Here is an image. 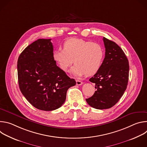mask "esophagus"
Instances as JSON below:
<instances>
[{
    "label": "esophagus",
    "mask_w": 147,
    "mask_h": 147,
    "mask_svg": "<svg viewBox=\"0 0 147 147\" xmlns=\"http://www.w3.org/2000/svg\"><path fill=\"white\" fill-rule=\"evenodd\" d=\"M82 83H83V82H82V81H80V80H76V84H77V85H78V86H81V85H82Z\"/></svg>",
    "instance_id": "obj_1"
}]
</instances>
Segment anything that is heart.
<instances>
[{"instance_id": "b5f03b06", "label": "heart", "mask_w": 147, "mask_h": 147, "mask_svg": "<svg viewBox=\"0 0 147 147\" xmlns=\"http://www.w3.org/2000/svg\"><path fill=\"white\" fill-rule=\"evenodd\" d=\"M52 57L59 67L67 71L74 62L71 73L75 76H92L99 69L104 57L102 47L92 41L70 38L63 44V49L53 51ZM74 60H72V59Z\"/></svg>"}]
</instances>
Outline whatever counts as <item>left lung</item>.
Here are the masks:
<instances>
[{
    "mask_svg": "<svg viewBox=\"0 0 147 147\" xmlns=\"http://www.w3.org/2000/svg\"><path fill=\"white\" fill-rule=\"evenodd\" d=\"M105 56L99 70L90 79L95 84L94 94L86 99L90 106L97 109H109L119 100L127 88L128 59L115 42L103 37Z\"/></svg>",
    "mask_w": 147,
    "mask_h": 147,
    "instance_id": "obj_1",
    "label": "left lung"
}]
</instances>
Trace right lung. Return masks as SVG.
<instances>
[{
  "mask_svg": "<svg viewBox=\"0 0 147 147\" xmlns=\"http://www.w3.org/2000/svg\"><path fill=\"white\" fill-rule=\"evenodd\" d=\"M51 39H39L18 57L17 72L21 92L33 107L51 111L65 102L67 90L76 84L56 65Z\"/></svg>",
  "mask_w": 147,
  "mask_h": 147,
  "instance_id": "right-lung-1",
  "label": "right lung"
}]
</instances>
